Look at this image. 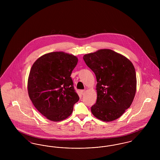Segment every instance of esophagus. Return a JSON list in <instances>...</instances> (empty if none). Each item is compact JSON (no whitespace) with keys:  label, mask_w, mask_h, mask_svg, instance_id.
<instances>
[{"label":"esophagus","mask_w":160,"mask_h":160,"mask_svg":"<svg viewBox=\"0 0 160 160\" xmlns=\"http://www.w3.org/2000/svg\"><path fill=\"white\" fill-rule=\"evenodd\" d=\"M80 92H81V93H82V95H84V93H85V91H84V90H82Z\"/></svg>","instance_id":"esophagus-1"}]
</instances>
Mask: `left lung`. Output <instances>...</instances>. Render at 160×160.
<instances>
[{
  "label": "left lung",
  "instance_id": "left-lung-1",
  "mask_svg": "<svg viewBox=\"0 0 160 160\" xmlns=\"http://www.w3.org/2000/svg\"><path fill=\"white\" fill-rule=\"evenodd\" d=\"M83 59L97 81V99L92 106V113L104 122L118 119L131 106L136 95L137 78L133 64L110 49L86 54Z\"/></svg>",
  "mask_w": 160,
  "mask_h": 160
}]
</instances>
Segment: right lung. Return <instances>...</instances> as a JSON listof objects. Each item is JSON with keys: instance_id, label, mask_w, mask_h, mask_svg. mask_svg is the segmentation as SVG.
Wrapping results in <instances>:
<instances>
[{"instance_id": "add662e5", "label": "right lung", "mask_w": 160, "mask_h": 160, "mask_svg": "<svg viewBox=\"0 0 160 160\" xmlns=\"http://www.w3.org/2000/svg\"><path fill=\"white\" fill-rule=\"evenodd\" d=\"M77 62V57L72 54L54 52L39 57L31 68L29 97L38 112L51 121L68 118L79 100L70 77Z\"/></svg>"}]
</instances>
